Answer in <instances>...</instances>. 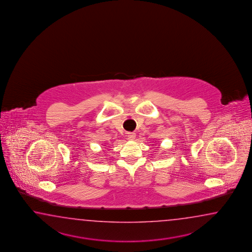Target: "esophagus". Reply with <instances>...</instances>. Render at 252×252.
Segmentation results:
<instances>
[{"mask_svg": "<svg viewBox=\"0 0 252 252\" xmlns=\"http://www.w3.org/2000/svg\"><path fill=\"white\" fill-rule=\"evenodd\" d=\"M127 137H128V139L129 140H133V139H135V137H136V134L134 133V132H128L127 133Z\"/></svg>", "mask_w": 252, "mask_h": 252, "instance_id": "1", "label": "esophagus"}]
</instances>
